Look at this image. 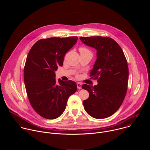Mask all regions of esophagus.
Returning a JSON list of instances; mask_svg holds the SVG:
<instances>
[{
  "instance_id": "1",
  "label": "esophagus",
  "mask_w": 150,
  "mask_h": 150,
  "mask_svg": "<svg viewBox=\"0 0 150 150\" xmlns=\"http://www.w3.org/2000/svg\"><path fill=\"white\" fill-rule=\"evenodd\" d=\"M76 85H77V88H78V89H81L82 85H81V83H79V82L77 83H76Z\"/></svg>"
}]
</instances>
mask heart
I'll return each mask as SVG.
<instances>
[{
	"instance_id": "heart-1",
	"label": "heart",
	"mask_w": 150,
	"mask_h": 150,
	"mask_svg": "<svg viewBox=\"0 0 150 150\" xmlns=\"http://www.w3.org/2000/svg\"><path fill=\"white\" fill-rule=\"evenodd\" d=\"M79 50H80V52H81V53H91L87 49L85 48V47H81V48H80Z\"/></svg>"
}]
</instances>
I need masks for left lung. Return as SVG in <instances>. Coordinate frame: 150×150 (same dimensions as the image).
Segmentation results:
<instances>
[{
	"label": "left lung",
	"mask_w": 150,
	"mask_h": 150,
	"mask_svg": "<svg viewBox=\"0 0 150 150\" xmlns=\"http://www.w3.org/2000/svg\"><path fill=\"white\" fill-rule=\"evenodd\" d=\"M83 43L97 50V59L90 76L97 85L83 84L89 93L83 101L84 109L91 117L104 119L113 115L122 105L128 82L127 63L123 50L112 38L107 37H81Z\"/></svg>",
	"instance_id": "obj_1"
}]
</instances>
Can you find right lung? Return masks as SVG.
Instances as JSON below:
<instances>
[{"instance_id":"obj_1","label":"right lung","mask_w":150,"mask_h":150,"mask_svg":"<svg viewBox=\"0 0 150 150\" xmlns=\"http://www.w3.org/2000/svg\"><path fill=\"white\" fill-rule=\"evenodd\" d=\"M77 40V37L41 39L28 54L24 70L26 91L33 108L46 119L59 117L65 111L69 96L77 90L73 81L59 79L56 82L55 74Z\"/></svg>"}]
</instances>
